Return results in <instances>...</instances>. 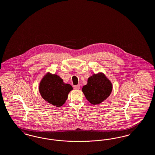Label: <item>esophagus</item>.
<instances>
[{
    "instance_id": "1",
    "label": "esophagus",
    "mask_w": 155,
    "mask_h": 155,
    "mask_svg": "<svg viewBox=\"0 0 155 155\" xmlns=\"http://www.w3.org/2000/svg\"><path fill=\"white\" fill-rule=\"evenodd\" d=\"M80 88V85H77L74 86V89L75 90H78Z\"/></svg>"
}]
</instances>
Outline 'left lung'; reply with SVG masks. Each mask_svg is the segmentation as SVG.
<instances>
[{
  "label": "left lung",
  "instance_id": "left-lung-1",
  "mask_svg": "<svg viewBox=\"0 0 155 155\" xmlns=\"http://www.w3.org/2000/svg\"><path fill=\"white\" fill-rule=\"evenodd\" d=\"M113 86L110 81L103 73L93 74L89 77L87 84L82 91L89 102L99 104L110 96Z\"/></svg>",
  "mask_w": 155,
  "mask_h": 155
}]
</instances>
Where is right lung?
Here are the masks:
<instances>
[{
    "label": "right lung",
    "instance_id": "right-lung-1",
    "mask_svg": "<svg viewBox=\"0 0 155 155\" xmlns=\"http://www.w3.org/2000/svg\"><path fill=\"white\" fill-rule=\"evenodd\" d=\"M73 87L56 74L47 73L39 83V91L45 101L60 107L66 102Z\"/></svg>",
    "mask_w": 155,
    "mask_h": 155
}]
</instances>
